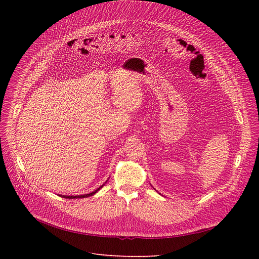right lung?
<instances>
[{"instance_id": "obj_1", "label": "right lung", "mask_w": 259, "mask_h": 259, "mask_svg": "<svg viewBox=\"0 0 259 259\" xmlns=\"http://www.w3.org/2000/svg\"><path fill=\"white\" fill-rule=\"evenodd\" d=\"M104 186V185H103ZM103 186H101L100 188H98L97 190H94L93 192L89 193V194H84V195H60L61 197H64V198H69V199H72V198H85V197H89V196H92L94 195L95 193H97L100 189L103 188Z\"/></svg>"}]
</instances>
